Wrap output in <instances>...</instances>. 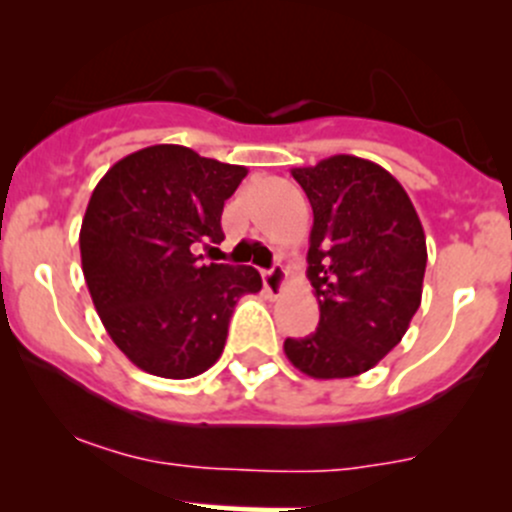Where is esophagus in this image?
Returning <instances> with one entry per match:
<instances>
[{
  "label": "esophagus",
  "mask_w": 512,
  "mask_h": 512,
  "mask_svg": "<svg viewBox=\"0 0 512 512\" xmlns=\"http://www.w3.org/2000/svg\"><path fill=\"white\" fill-rule=\"evenodd\" d=\"M264 286L271 296H279L286 286V269L281 264H274L269 271H264Z\"/></svg>",
  "instance_id": "1"
}]
</instances>
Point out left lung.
I'll use <instances>...</instances> for the list:
<instances>
[{"label": "left lung", "mask_w": 512, "mask_h": 512, "mask_svg": "<svg viewBox=\"0 0 512 512\" xmlns=\"http://www.w3.org/2000/svg\"><path fill=\"white\" fill-rule=\"evenodd\" d=\"M291 175L314 211L309 276L319 301L316 332L284 352L314 379H344L387 357L420 309L425 231L405 188L382 165L332 155Z\"/></svg>", "instance_id": "8db88e82"}]
</instances>
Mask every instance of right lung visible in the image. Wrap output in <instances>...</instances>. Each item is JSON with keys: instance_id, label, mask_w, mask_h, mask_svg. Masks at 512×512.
I'll use <instances>...</instances> for the list:
<instances>
[{"instance_id": "1", "label": "right lung", "mask_w": 512, "mask_h": 512, "mask_svg": "<svg viewBox=\"0 0 512 512\" xmlns=\"http://www.w3.org/2000/svg\"><path fill=\"white\" fill-rule=\"evenodd\" d=\"M246 173L183 145H150L92 191L82 274L110 339L143 372L191 379L211 369L236 301L261 291L253 266L201 264L196 253L223 241V203Z\"/></svg>"}]
</instances>
